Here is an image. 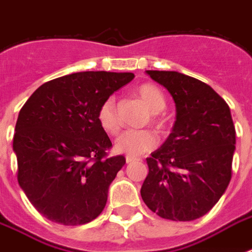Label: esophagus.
<instances>
[{
	"instance_id": "obj_1",
	"label": "esophagus",
	"mask_w": 252,
	"mask_h": 252,
	"mask_svg": "<svg viewBox=\"0 0 252 252\" xmlns=\"http://www.w3.org/2000/svg\"><path fill=\"white\" fill-rule=\"evenodd\" d=\"M138 161V158H134V157H129V156H126V163H133V162Z\"/></svg>"
}]
</instances>
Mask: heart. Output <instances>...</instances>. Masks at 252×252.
I'll return each instance as SVG.
<instances>
[{
  "label": "heart",
  "instance_id": "b5f03b06",
  "mask_svg": "<svg viewBox=\"0 0 252 252\" xmlns=\"http://www.w3.org/2000/svg\"><path fill=\"white\" fill-rule=\"evenodd\" d=\"M136 94L152 114H159L165 110V95L156 85H140L136 90ZM98 122L107 133L115 134L119 132L120 122H119L116 100L114 96H108L100 104L98 110ZM157 136L152 130H126L116 138L115 150L118 153L126 154L129 157H136L153 150L157 146Z\"/></svg>",
  "mask_w": 252,
  "mask_h": 252
}]
</instances>
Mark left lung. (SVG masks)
<instances>
[{"label":"left lung","mask_w":252,"mask_h":252,"mask_svg":"<svg viewBox=\"0 0 252 252\" xmlns=\"http://www.w3.org/2000/svg\"><path fill=\"white\" fill-rule=\"evenodd\" d=\"M166 87L176 107L172 132L146 158L149 174L141 197L171 221L207 215L231 179L235 128L227 103L209 85L178 72L146 70Z\"/></svg>","instance_id":"obj_1"}]
</instances>
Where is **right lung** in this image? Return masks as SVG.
<instances>
[{
	"label": "right lung",
	"mask_w": 252,
	"mask_h": 252,
	"mask_svg": "<svg viewBox=\"0 0 252 252\" xmlns=\"http://www.w3.org/2000/svg\"><path fill=\"white\" fill-rule=\"evenodd\" d=\"M133 78V73H73L43 84L22 107L13 140L18 183L45 219L76 226L102 213L126 158L107 156L112 142L98 110Z\"/></svg>",
	"instance_id": "obj_1"
}]
</instances>
